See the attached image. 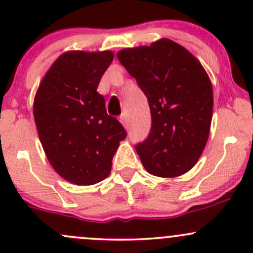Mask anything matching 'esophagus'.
Masks as SVG:
<instances>
[{"label":"esophagus","instance_id":"esophagus-1","mask_svg":"<svg viewBox=\"0 0 253 253\" xmlns=\"http://www.w3.org/2000/svg\"><path fill=\"white\" fill-rule=\"evenodd\" d=\"M120 122H121L122 126H124L125 128H127V119L125 115H121V116H120Z\"/></svg>","mask_w":253,"mask_h":253}]
</instances>
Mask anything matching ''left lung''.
<instances>
[{
    "label": "left lung",
    "mask_w": 253,
    "mask_h": 253,
    "mask_svg": "<svg viewBox=\"0 0 253 253\" xmlns=\"http://www.w3.org/2000/svg\"><path fill=\"white\" fill-rule=\"evenodd\" d=\"M117 58L136 78L152 114L148 138L136 145L143 167L176 177L195 167L208 141L213 88L200 61L170 39L124 48Z\"/></svg>",
    "instance_id": "obj_1"
}]
</instances>
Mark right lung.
<instances>
[{
    "instance_id": "obj_1",
    "label": "right lung",
    "mask_w": 253,
    "mask_h": 253,
    "mask_svg": "<svg viewBox=\"0 0 253 253\" xmlns=\"http://www.w3.org/2000/svg\"><path fill=\"white\" fill-rule=\"evenodd\" d=\"M114 53L67 51L52 63L34 98L35 125L51 167L68 182L94 185L111 171L127 133L96 91Z\"/></svg>"
}]
</instances>
